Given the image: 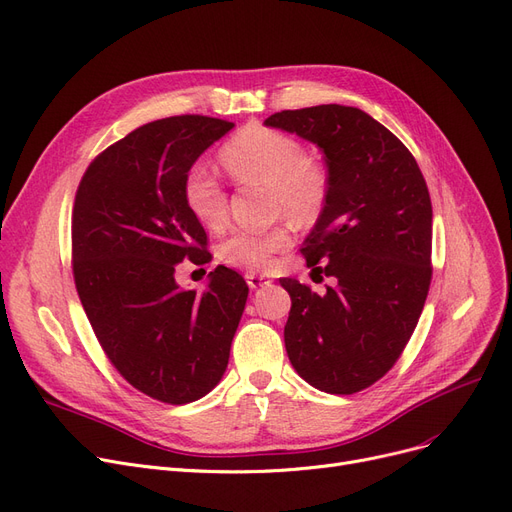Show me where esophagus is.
Here are the masks:
<instances>
[{"instance_id": "34e87169", "label": "esophagus", "mask_w": 512, "mask_h": 512, "mask_svg": "<svg viewBox=\"0 0 512 512\" xmlns=\"http://www.w3.org/2000/svg\"><path fill=\"white\" fill-rule=\"evenodd\" d=\"M244 278H247V284H249V288H253V291H257V288H261V286L272 282L270 278H265V276L255 274V272H247V276H244Z\"/></svg>"}]
</instances>
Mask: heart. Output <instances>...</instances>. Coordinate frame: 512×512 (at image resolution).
<instances>
[{
    "label": "heart",
    "instance_id": "heart-1",
    "mask_svg": "<svg viewBox=\"0 0 512 512\" xmlns=\"http://www.w3.org/2000/svg\"><path fill=\"white\" fill-rule=\"evenodd\" d=\"M221 163L242 184H259L272 190L270 203L276 213L307 224L320 215L326 203V173L305 157V148L276 129L247 127L221 148ZM184 205L205 228L226 224L228 192L207 161H194L182 182ZM291 247L284 224L268 230H234L219 244V257L228 265L251 272L268 270L274 255Z\"/></svg>",
    "mask_w": 512,
    "mask_h": 512
}]
</instances>
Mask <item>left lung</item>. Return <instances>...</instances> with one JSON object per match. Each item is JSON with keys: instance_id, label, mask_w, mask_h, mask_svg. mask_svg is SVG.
Masks as SVG:
<instances>
[{"instance_id": "obj_1", "label": "left lung", "mask_w": 512, "mask_h": 512, "mask_svg": "<svg viewBox=\"0 0 512 512\" xmlns=\"http://www.w3.org/2000/svg\"><path fill=\"white\" fill-rule=\"evenodd\" d=\"M265 125L316 144L328 171L326 203L303 253L309 268L335 282L318 295L299 280H280L293 303L284 326L288 360L311 387L358 393L393 368L427 301V182L410 150L360 108L282 110Z\"/></svg>"}]
</instances>
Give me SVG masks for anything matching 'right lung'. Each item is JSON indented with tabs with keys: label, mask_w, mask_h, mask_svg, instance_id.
I'll return each instance as SVG.
<instances>
[{
	"label": "right lung",
	"mask_w": 512,
	"mask_h": 512,
	"mask_svg": "<svg viewBox=\"0 0 512 512\" xmlns=\"http://www.w3.org/2000/svg\"><path fill=\"white\" fill-rule=\"evenodd\" d=\"M234 127L203 115L146 123L92 161L73 207V276L96 337L123 379L165 404H190L224 376L249 286L219 265L209 284L175 282L207 263V234L184 205L188 167Z\"/></svg>",
	"instance_id": "add662e5"
}]
</instances>
